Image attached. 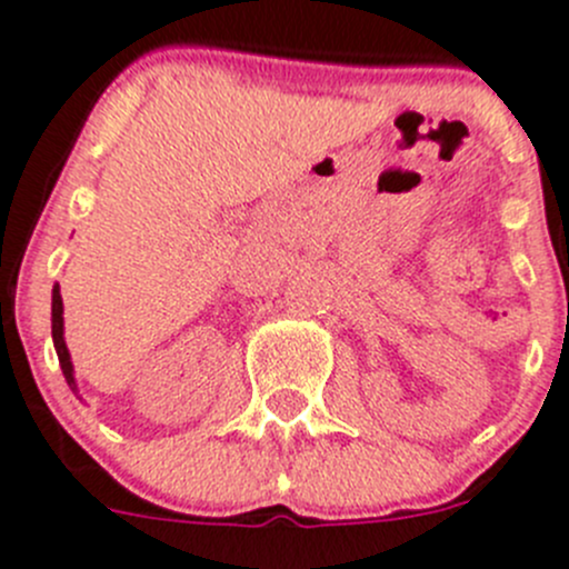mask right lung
Returning a JSON list of instances; mask_svg holds the SVG:
<instances>
[{
  "instance_id": "add662e5",
  "label": "right lung",
  "mask_w": 569,
  "mask_h": 569,
  "mask_svg": "<svg viewBox=\"0 0 569 569\" xmlns=\"http://www.w3.org/2000/svg\"><path fill=\"white\" fill-rule=\"evenodd\" d=\"M52 345H56L63 379H67V385L72 387V390H78L76 373H72V359H69L67 342H63V302H61V289H58V283L52 286Z\"/></svg>"
}]
</instances>
